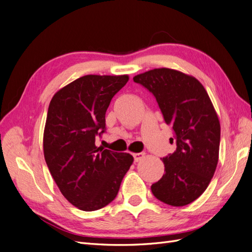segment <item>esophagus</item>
<instances>
[{
  "label": "esophagus",
  "mask_w": 252,
  "mask_h": 252,
  "mask_svg": "<svg viewBox=\"0 0 252 252\" xmlns=\"http://www.w3.org/2000/svg\"><path fill=\"white\" fill-rule=\"evenodd\" d=\"M144 156H145L144 152H139V154H132V157H133L134 162H139V161H141V159L144 158Z\"/></svg>",
  "instance_id": "esophagus-1"
}]
</instances>
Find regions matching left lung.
Instances as JSON below:
<instances>
[{
  "label": "left lung",
  "mask_w": 252,
  "mask_h": 252,
  "mask_svg": "<svg viewBox=\"0 0 252 252\" xmlns=\"http://www.w3.org/2000/svg\"><path fill=\"white\" fill-rule=\"evenodd\" d=\"M133 81L154 94L174 132L170 143L177 145L163 158L165 173L151 191L175 207L192 203L208 187L219 161L220 126L207 91L195 78L169 68L138 74Z\"/></svg>",
  "instance_id": "1"
}]
</instances>
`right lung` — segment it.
<instances>
[{"label":"right lung","mask_w":252,"mask_h":252,"mask_svg":"<svg viewBox=\"0 0 252 252\" xmlns=\"http://www.w3.org/2000/svg\"><path fill=\"white\" fill-rule=\"evenodd\" d=\"M128 75H84L51 98L43 147L45 161L66 200L84 211L111 203L133 158L95 146L105 114Z\"/></svg>","instance_id":"add662e5"}]
</instances>
